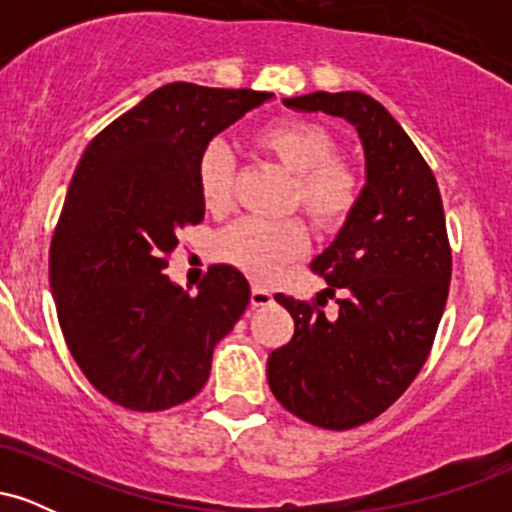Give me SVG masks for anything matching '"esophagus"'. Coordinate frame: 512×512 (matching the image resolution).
Masks as SVG:
<instances>
[{
    "label": "esophagus",
    "mask_w": 512,
    "mask_h": 512,
    "mask_svg": "<svg viewBox=\"0 0 512 512\" xmlns=\"http://www.w3.org/2000/svg\"><path fill=\"white\" fill-rule=\"evenodd\" d=\"M272 303V293L267 289H262V286H252L250 291V305L252 308H264V305Z\"/></svg>",
    "instance_id": "1"
}]
</instances>
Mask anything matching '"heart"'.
<instances>
[{"label": "heart", "instance_id": "1", "mask_svg": "<svg viewBox=\"0 0 512 512\" xmlns=\"http://www.w3.org/2000/svg\"><path fill=\"white\" fill-rule=\"evenodd\" d=\"M252 144L293 173L291 207H301L322 233H337L361 202V178L337 156V137L310 120L284 117L260 127ZM197 185L209 211L231 209L236 195V161L219 142L209 144L197 161ZM308 248L301 219H240L216 240V255L250 279L267 281Z\"/></svg>", "mask_w": 512, "mask_h": 512}]
</instances>
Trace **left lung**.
Instances as JSON below:
<instances>
[{"label": "left lung", "mask_w": 512, "mask_h": 512, "mask_svg": "<svg viewBox=\"0 0 512 512\" xmlns=\"http://www.w3.org/2000/svg\"><path fill=\"white\" fill-rule=\"evenodd\" d=\"M284 105L344 117L366 151L361 202L313 262L330 284L325 293H339V315L322 313V296L310 303L276 293L296 332L267 361L284 409L327 431H349L390 409L431 354L452 274L443 199L424 156L375 98L317 91Z\"/></svg>", "instance_id": "left-lung-1"}]
</instances>
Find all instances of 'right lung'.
Wrapping results in <instances>:
<instances>
[{
  "mask_svg": "<svg viewBox=\"0 0 512 512\" xmlns=\"http://www.w3.org/2000/svg\"><path fill=\"white\" fill-rule=\"evenodd\" d=\"M267 101L252 88L175 81L86 146L52 233L50 286L76 366L110 402L163 411L195 397L214 346L248 308L236 267H211L197 296L163 269L180 228L204 219L202 151Z\"/></svg>",
  "mask_w": 512,
  "mask_h": 512,
  "instance_id": "right-lung-1",
  "label": "right lung"
}]
</instances>
